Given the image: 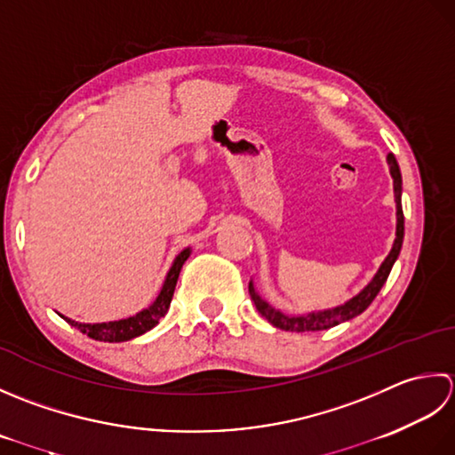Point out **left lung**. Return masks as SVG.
Here are the masks:
<instances>
[{"instance_id":"1","label":"left lung","mask_w":455,"mask_h":455,"mask_svg":"<svg viewBox=\"0 0 455 455\" xmlns=\"http://www.w3.org/2000/svg\"><path fill=\"white\" fill-rule=\"evenodd\" d=\"M387 163H388V171H391V176H393V190H395V204H396V231H395V241H393L391 251H388V255L385 257L381 267L377 268L373 279H371L367 286H363V289H361L355 296H351L347 302L333 306V308L306 312V314H284L279 308H275V306L268 304L263 296L255 291L253 281H249V294H251L259 314L271 322L275 328H281L284 331H320V330L333 328L338 326V323L355 318L361 312L367 310L369 304L375 300L379 291L383 289V284L388 279V273H391V268L398 259V253H401L403 239H404V214H403V200H401L403 176L393 153L387 155Z\"/></svg>"}]
</instances>
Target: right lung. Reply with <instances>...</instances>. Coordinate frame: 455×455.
Listing matches in <instances>:
<instances>
[{"instance_id": "1", "label": "right lung", "mask_w": 455, "mask_h": 455, "mask_svg": "<svg viewBox=\"0 0 455 455\" xmlns=\"http://www.w3.org/2000/svg\"><path fill=\"white\" fill-rule=\"evenodd\" d=\"M190 253H192V249L187 247V249H182L179 255H176V259L169 268V273H166V276H164L161 292L156 294V299L153 300L151 306H147V308H143L141 312H137L135 316L116 320V322H101V323L76 322V320L62 316V314L60 316L67 320L70 326L80 330L82 333H86L88 338L96 339V341H109V344H114V341H129L137 336H141V333L153 330L156 323H159V320L164 316V314L169 312V306H171L172 294H174V286H176V281H179V275H180V268H182L184 261L190 257Z\"/></svg>"}]
</instances>
